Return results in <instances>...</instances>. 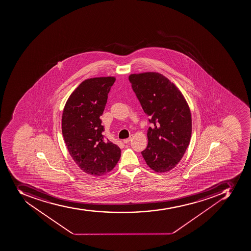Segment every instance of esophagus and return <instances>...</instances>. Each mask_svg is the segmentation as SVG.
<instances>
[{
  "label": "esophagus",
  "instance_id": "obj_1",
  "mask_svg": "<svg viewBox=\"0 0 251 251\" xmlns=\"http://www.w3.org/2000/svg\"><path fill=\"white\" fill-rule=\"evenodd\" d=\"M133 135H130V136H129V137H128V138L125 139L124 141H123V142H124L125 144H128V143H129V141H130L131 140H132V138H133Z\"/></svg>",
  "mask_w": 251,
  "mask_h": 251
}]
</instances>
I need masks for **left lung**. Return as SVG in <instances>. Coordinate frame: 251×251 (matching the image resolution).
Wrapping results in <instances>:
<instances>
[{
  "mask_svg": "<svg viewBox=\"0 0 251 251\" xmlns=\"http://www.w3.org/2000/svg\"><path fill=\"white\" fill-rule=\"evenodd\" d=\"M128 80L152 126L141 154L155 172L171 171L183 157L191 137V113L186 99L176 84L156 72L130 74Z\"/></svg>",
  "mask_w": 251,
  "mask_h": 251,
  "instance_id": "8db88e82",
  "label": "left lung"
}]
</instances>
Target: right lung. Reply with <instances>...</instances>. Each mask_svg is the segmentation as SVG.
I'll list each match as a JSON object with an SVG mask.
<instances>
[{"label":"right lung","instance_id":"add662e5","mask_svg":"<svg viewBox=\"0 0 251 251\" xmlns=\"http://www.w3.org/2000/svg\"><path fill=\"white\" fill-rule=\"evenodd\" d=\"M114 76L87 79L72 92L64 107L61 129L68 151L82 171L102 176L113 170L121 149L105 140L102 116Z\"/></svg>","mask_w":251,"mask_h":251}]
</instances>
